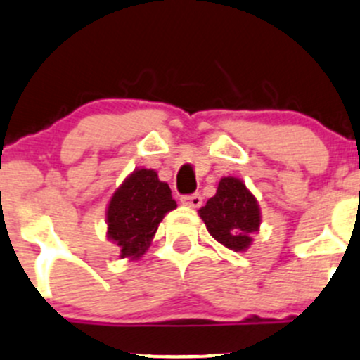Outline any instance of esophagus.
Returning <instances> with one entry per match:
<instances>
[{"instance_id": "1", "label": "esophagus", "mask_w": 360, "mask_h": 360, "mask_svg": "<svg viewBox=\"0 0 360 360\" xmlns=\"http://www.w3.org/2000/svg\"><path fill=\"white\" fill-rule=\"evenodd\" d=\"M181 202L188 207H200L202 205V195L200 193H191V195H183Z\"/></svg>"}]
</instances>
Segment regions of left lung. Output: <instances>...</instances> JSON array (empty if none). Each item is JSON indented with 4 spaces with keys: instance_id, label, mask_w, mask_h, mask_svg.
<instances>
[{
    "instance_id": "8db88e82",
    "label": "left lung",
    "mask_w": 360,
    "mask_h": 360,
    "mask_svg": "<svg viewBox=\"0 0 360 360\" xmlns=\"http://www.w3.org/2000/svg\"><path fill=\"white\" fill-rule=\"evenodd\" d=\"M209 233L233 251H244L251 244V233L260 226L257 198L237 177H223L214 197L198 211Z\"/></svg>"
}]
</instances>
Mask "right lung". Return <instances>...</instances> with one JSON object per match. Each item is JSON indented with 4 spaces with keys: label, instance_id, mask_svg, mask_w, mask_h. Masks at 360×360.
Masks as SVG:
<instances>
[{
    "label": "right lung",
    "instance_id": "right-lung-1",
    "mask_svg": "<svg viewBox=\"0 0 360 360\" xmlns=\"http://www.w3.org/2000/svg\"><path fill=\"white\" fill-rule=\"evenodd\" d=\"M177 204L169 184L151 169H139L124 179L107 209V237L121 258H139L151 244L160 221Z\"/></svg>",
    "mask_w": 360,
    "mask_h": 360
}]
</instances>
